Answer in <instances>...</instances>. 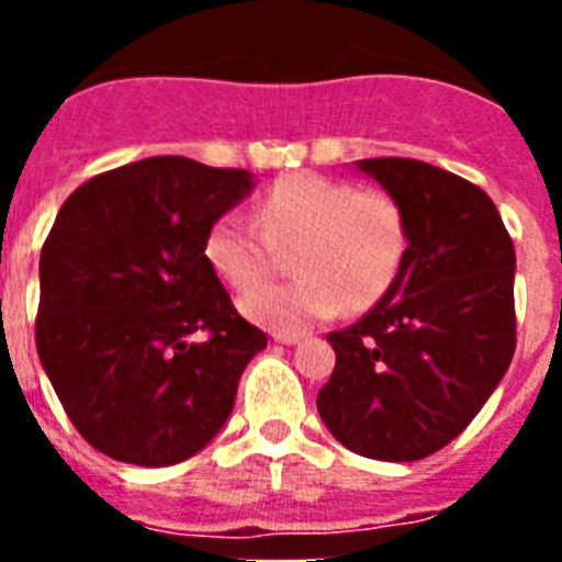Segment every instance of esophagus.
<instances>
[{"instance_id":"1","label":"esophagus","mask_w":562,"mask_h":562,"mask_svg":"<svg viewBox=\"0 0 562 562\" xmlns=\"http://www.w3.org/2000/svg\"><path fill=\"white\" fill-rule=\"evenodd\" d=\"M272 340H276V342H286V346H292V342L304 340V331H272Z\"/></svg>"}]
</instances>
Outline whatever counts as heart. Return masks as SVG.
<instances>
[{"instance_id": "obj_1", "label": "heart", "mask_w": 562, "mask_h": 562, "mask_svg": "<svg viewBox=\"0 0 562 562\" xmlns=\"http://www.w3.org/2000/svg\"><path fill=\"white\" fill-rule=\"evenodd\" d=\"M408 247L402 207L380 188L317 173H286L256 202L252 222L222 213L205 233V261L227 286L247 292L286 256L292 281L241 297V312L270 329L297 331L382 301Z\"/></svg>"}]
</instances>
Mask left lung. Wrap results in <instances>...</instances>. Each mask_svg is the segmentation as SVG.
<instances>
[{
  "instance_id": "1",
  "label": "left lung",
  "mask_w": 562,
  "mask_h": 562,
  "mask_svg": "<svg viewBox=\"0 0 562 562\" xmlns=\"http://www.w3.org/2000/svg\"><path fill=\"white\" fill-rule=\"evenodd\" d=\"M396 200L408 247L369 315L331 331L317 414L342 448L416 461L475 419L515 355V247L495 202L408 157L357 162Z\"/></svg>"
}]
</instances>
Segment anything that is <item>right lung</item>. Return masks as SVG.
I'll return each mask as SVG.
<instances>
[{"mask_svg": "<svg viewBox=\"0 0 562 562\" xmlns=\"http://www.w3.org/2000/svg\"><path fill=\"white\" fill-rule=\"evenodd\" d=\"M241 168L148 157L69 193L38 261L36 349L78 434L166 467L227 422L267 335L205 261V233L250 193Z\"/></svg>", "mask_w": 562, "mask_h": 562, "instance_id": "1", "label": "right lung"}]
</instances>
